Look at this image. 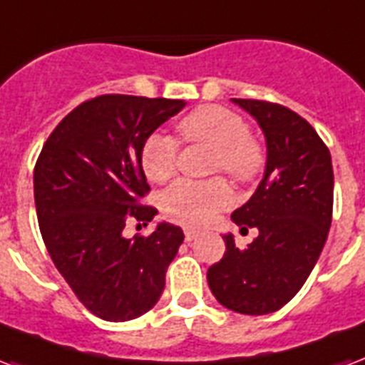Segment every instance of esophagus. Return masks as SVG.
<instances>
[{
	"mask_svg": "<svg viewBox=\"0 0 365 365\" xmlns=\"http://www.w3.org/2000/svg\"><path fill=\"white\" fill-rule=\"evenodd\" d=\"M197 235H199L197 232H193V230H187V232H185V241H187V243H191L193 239H197Z\"/></svg>",
	"mask_w": 365,
	"mask_h": 365,
	"instance_id": "34e87169",
	"label": "esophagus"
}]
</instances>
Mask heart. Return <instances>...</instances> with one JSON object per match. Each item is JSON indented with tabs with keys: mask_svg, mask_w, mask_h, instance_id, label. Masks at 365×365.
<instances>
[{
	"mask_svg": "<svg viewBox=\"0 0 365 365\" xmlns=\"http://www.w3.org/2000/svg\"><path fill=\"white\" fill-rule=\"evenodd\" d=\"M185 141H199L216 149L214 170H224L237 182H250L264 166V151L237 113L218 105L191 110L178 122ZM141 168L155 183L168 182L178 164V141L164 132H155L141 147ZM232 202V189L224 180L207 182L180 180L163 195L164 216L187 227H201L216 210Z\"/></svg>",
	"mask_w": 365,
	"mask_h": 365,
	"instance_id": "obj_1",
	"label": "heart"
}]
</instances>
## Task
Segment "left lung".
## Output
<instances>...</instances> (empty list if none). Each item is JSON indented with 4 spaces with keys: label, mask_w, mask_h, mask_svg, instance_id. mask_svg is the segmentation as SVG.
I'll return each instance as SVG.
<instances>
[{
    "label": "left lung",
    "mask_w": 365,
    "mask_h": 365,
    "mask_svg": "<svg viewBox=\"0 0 365 365\" xmlns=\"http://www.w3.org/2000/svg\"><path fill=\"white\" fill-rule=\"evenodd\" d=\"M232 101L258 122L266 139L262 182L232 214L241 230L257 227L258 237L241 250L226 233V252L207 279L222 306L264 316L287 304L318 262L333 214V166L316 130L291 108Z\"/></svg>",
    "instance_id": "left-lung-1"
}]
</instances>
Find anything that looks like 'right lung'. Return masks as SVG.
<instances>
[{"mask_svg":"<svg viewBox=\"0 0 365 365\" xmlns=\"http://www.w3.org/2000/svg\"><path fill=\"white\" fill-rule=\"evenodd\" d=\"M185 107L182 99L99 96L78 105L47 138L34 168L41 237L80 302L107 322L149 312L183 243L182 227L158 222L147 237H126L130 218L151 222L141 147Z\"/></svg>","mask_w":365,"mask_h":365,"instance_id":"add662e5","label":"right lung"}]
</instances>
